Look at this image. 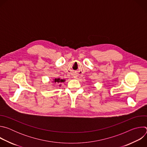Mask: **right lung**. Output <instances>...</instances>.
I'll return each instance as SVG.
<instances>
[{"label": "right lung", "instance_id": "add662e5", "mask_svg": "<svg viewBox=\"0 0 147 147\" xmlns=\"http://www.w3.org/2000/svg\"><path fill=\"white\" fill-rule=\"evenodd\" d=\"M63 81H65L64 80L60 79V78H55L53 82H58V83H61V82H63Z\"/></svg>", "mask_w": 147, "mask_h": 147}]
</instances>
